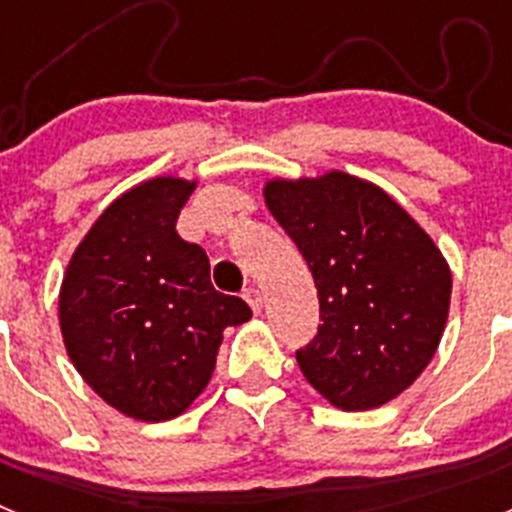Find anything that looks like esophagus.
Masks as SVG:
<instances>
[{
  "label": "esophagus",
  "instance_id": "1",
  "mask_svg": "<svg viewBox=\"0 0 512 512\" xmlns=\"http://www.w3.org/2000/svg\"><path fill=\"white\" fill-rule=\"evenodd\" d=\"M243 297H246V302L251 305L253 312H261V305H264V297H261V292L256 287H248L246 292H243Z\"/></svg>",
  "mask_w": 512,
  "mask_h": 512
}]
</instances>
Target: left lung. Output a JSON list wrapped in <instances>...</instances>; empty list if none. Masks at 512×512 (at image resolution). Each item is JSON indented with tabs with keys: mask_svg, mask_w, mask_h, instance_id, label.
Returning <instances> with one entry per match:
<instances>
[{
	"mask_svg": "<svg viewBox=\"0 0 512 512\" xmlns=\"http://www.w3.org/2000/svg\"><path fill=\"white\" fill-rule=\"evenodd\" d=\"M266 205L318 287L320 325L297 364L341 410L395 400L436 354L451 271L390 194L343 171L269 182Z\"/></svg>",
	"mask_w": 512,
	"mask_h": 512,
	"instance_id": "obj_1",
	"label": "left lung"
}]
</instances>
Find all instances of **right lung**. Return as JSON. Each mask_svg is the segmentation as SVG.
<instances>
[{
    "instance_id": "right-lung-1",
    "label": "right lung",
    "mask_w": 512,
    "mask_h": 512,
    "mask_svg": "<svg viewBox=\"0 0 512 512\" xmlns=\"http://www.w3.org/2000/svg\"><path fill=\"white\" fill-rule=\"evenodd\" d=\"M194 182L158 176L117 197L66 269L58 318L84 382L135 420L182 415L207 387L228 325L251 318L176 233Z\"/></svg>"
}]
</instances>
